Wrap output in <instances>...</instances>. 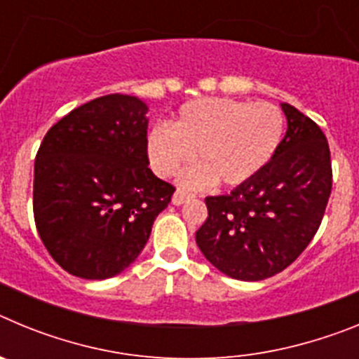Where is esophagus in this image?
<instances>
[{"mask_svg": "<svg viewBox=\"0 0 359 359\" xmlns=\"http://www.w3.org/2000/svg\"><path fill=\"white\" fill-rule=\"evenodd\" d=\"M192 198H194L192 194H189V192H185V190L177 189L176 192H174V196H172V203L180 207V205H183V203L189 201V199H192Z\"/></svg>", "mask_w": 359, "mask_h": 359, "instance_id": "esophagus-1", "label": "esophagus"}]
</instances>
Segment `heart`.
<instances>
[{
    "instance_id": "1",
    "label": "heart",
    "mask_w": 359,
    "mask_h": 359,
    "mask_svg": "<svg viewBox=\"0 0 359 359\" xmlns=\"http://www.w3.org/2000/svg\"><path fill=\"white\" fill-rule=\"evenodd\" d=\"M284 115L269 102L199 98L180 107L169 128L147 136V154L160 176H174L198 151L199 165L183 174L190 187L215 182L237 187L250 182L277 154Z\"/></svg>"
}]
</instances>
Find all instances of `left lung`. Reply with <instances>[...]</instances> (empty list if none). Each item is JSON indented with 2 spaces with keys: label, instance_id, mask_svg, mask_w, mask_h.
Returning <instances> with one entry per match:
<instances>
[{
  "label": "left lung",
  "instance_id": "8db88e82",
  "mask_svg": "<svg viewBox=\"0 0 359 359\" xmlns=\"http://www.w3.org/2000/svg\"><path fill=\"white\" fill-rule=\"evenodd\" d=\"M280 107L287 131L273 160L230 194L205 199L208 217L196 231L207 261L237 280L286 269L315 237L331 196L327 138L297 107Z\"/></svg>",
  "mask_w": 359,
  "mask_h": 359
}]
</instances>
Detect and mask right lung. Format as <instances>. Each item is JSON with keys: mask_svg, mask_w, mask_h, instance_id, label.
Returning a JSON list of instances; mask_svg holds the SVG:
<instances>
[{"mask_svg": "<svg viewBox=\"0 0 359 359\" xmlns=\"http://www.w3.org/2000/svg\"><path fill=\"white\" fill-rule=\"evenodd\" d=\"M147 104L98 97L46 133L34 165V219L53 261L75 277L122 273L147 244L174 187L152 174Z\"/></svg>", "mask_w": 359, "mask_h": 359, "instance_id": "right-lung-1", "label": "right lung"}]
</instances>
